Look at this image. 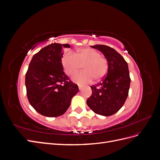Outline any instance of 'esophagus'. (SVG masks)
<instances>
[{
  "label": "esophagus",
  "mask_w": 160,
  "mask_h": 160,
  "mask_svg": "<svg viewBox=\"0 0 160 160\" xmlns=\"http://www.w3.org/2000/svg\"><path fill=\"white\" fill-rule=\"evenodd\" d=\"M78 88H79V91H81V90H82V89H83V87L81 86V85H79Z\"/></svg>",
  "instance_id": "1"
}]
</instances>
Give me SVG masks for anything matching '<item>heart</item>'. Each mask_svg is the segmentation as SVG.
I'll list each match as a JSON object with an SVG mask.
<instances>
[{
  "mask_svg": "<svg viewBox=\"0 0 160 160\" xmlns=\"http://www.w3.org/2000/svg\"><path fill=\"white\" fill-rule=\"evenodd\" d=\"M62 64L66 73L75 74L83 65L85 71L78 72L72 77V81L79 85L91 83L94 77L96 80L103 79L107 74L108 61L101 57V54L95 49L84 48L77 53L69 51L62 59Z\"/></svg>",
  "mask_w": 160,
  "mask_h": 160,
  "instance_id": "b5f03b06",
  "label": "heart"
}]
</instances>
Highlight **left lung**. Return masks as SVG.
<instances>
[{
    "label": "left lung",
    "mask_w": 160,
    "mask_h": 160,
    "mask_svg": "<svg viewBox=\"0 0 160 160\" xmlns=\"http://www.w3.org/2000/svg\"><path fill=\"white\" fill-rule=\"evenodd\" d=\"M91 47L103 53L108 69L102 82L91 87L92 95L87 100V104L95 113L110 116L122 108L128 96L131 82L128 65L113 48L103 45Z\"/></svg>",
    "instance_id": "left-lung-1"
}]
</instances>
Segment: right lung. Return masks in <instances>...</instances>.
<instances>
[{
	"instance_id": "add662e5",
	"label": "right lung",
	"mask_w": 160,
	"mask_h": 160,
	"mask_svg": "<svg viewBox=\"0 0 160 160\" xmlns=\"http://www.w3.org/2000/svg\"><path fill=\"white\" fill-rule=\"evenodd\" d=\"M69 44L52 43L34 55L25 77L27 98L38 113L49 118L64 114L79 92L63 71V49Z\"/></svg>"
}]
</instances>
